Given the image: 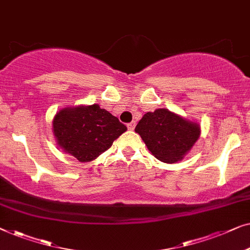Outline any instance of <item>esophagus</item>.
Masks as SVG:
<instances>
[{
    "label": "esophagus",
    "mask_w": 250,
    "mask_h": 250,
    "mask_svg": "<svg viewBox=\"0 0 250 250\" xmlns=\"http://www.w3.org/2000/svg\"><path fill=\"white\" fill-rule=\"evenodd\" d=\"M126 126H128L129 130H133V129H135V126H136V122H130V124L126 125Z\"/></svg>",
    "instance_id": "esophagus-1"
}]
</instances>
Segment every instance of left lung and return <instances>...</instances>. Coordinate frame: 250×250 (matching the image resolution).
Masks as SVG:
<instances>
[{
    "label": "left lung",
    "mask_w": 250,
    "mask_h": 250,
    "mask_svg": "<svg viewBox=\"0 0 250 250\" xmlns=\"http://www.w3.org/2000/svg\"><path fill=\"white\" fill-rule=\"evenodd\" d=\"M147 148L164 163H177L190 152L200 136V125L167 108L147 112L136 125Z\"/></svg>",
    "instance_id": "obj_1"
}]
</instances>
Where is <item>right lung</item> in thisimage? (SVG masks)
I'll return each mask as SVG.
<instances>
[{
    "mask_svg": "<svg viewBox=\"0 0 250 250\" xmlns=\"http://www.w3.org/2000/svg\"><path fill=\"white\" fill-rule=\"evenodd\" d=\"M52 126L58 146L79 162L97 159L126 131L117 117L98 104L61 108Z\"/></svg>",
    "mask_w": 250,
    "mask_h": 250,
    "instance_id": "right-lung-1",
    "label": "right lung"
}]
</instances>
